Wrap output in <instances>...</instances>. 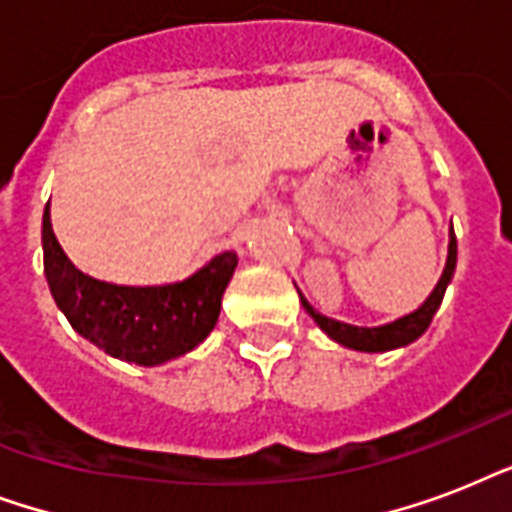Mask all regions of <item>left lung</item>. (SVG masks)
<instances>
[{"label":"left lung","mask_w":512,"mask_h":512,"mask_svg":"<svg viewBox=\"0 0 512 512\" xmlns=\"http://www.w3.org/2000/svg\"><path fill=\"white\" fill-rule=\"evenodd\" d=\"M454 268H457V236H454L452 228V231H449V255H446L444 273H441L436 289L430 292L428 300H425L417 311L406 313L401 319L390 321V324H382V327H353V324H345V321H335L329 319V316H321L303 295H300V303H303L305 311L311 313V319L319 324L321 332H327L335 342H340L345 348L364 350V353H382V350L404 348V345L417 340V337L430 327V321L436 316L438 305L444 300L446 287H449V281H452Z\"/></svg>","instance_id":"left-lung-1"}]
</instances>
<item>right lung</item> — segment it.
I'll use <instances>...</instances> for the list:
<instances>
[{
	"label": "right lung",
	"instance_id": "right-lung-1",
	"mask_svg": "<svg viewBox=\"0 0 512 512\" xmlns=\"http://www.w3.org/2000/svg\"><path fill=\"white\" fill-rule=\"evenodd\" d=\"M50 207V204H47ZM44 276L52 300L74 332L130 364L156 366L185 356L215 329L223 292L239 257L220 252L188 279L159 287H122L92 279L68 260L50 225L42 220Z\"/></svg>",
	"mask_w": 512,
	"mask_h": 512
}]
</instances>
